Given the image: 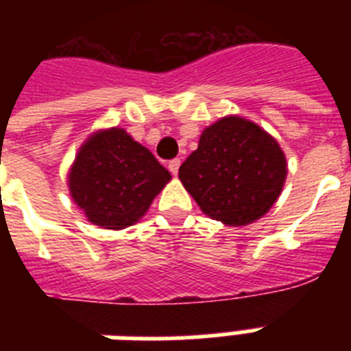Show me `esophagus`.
I'll use <instances>...</instances> for the list:
<instances>
[{"mask_svg": "<svg viewBox=\"0 0 351 351\" xmlns=\"http://www.w3.org/2000/svg\"><path fill=\"white\" fill-rule=\"evenodd\" d=\"M167 167H169L171 171V175H178V167H180V160L175 158V160H171L169 164H167Z\"/></svg>", "mask_w": 351, "mask_h": 351, "instance_id": "obj_1", "label": "esophagus"}]
</instances>
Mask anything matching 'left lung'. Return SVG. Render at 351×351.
<instances>
[{
  "label": "left lung",
  "mask_w": 351,
  "mask_h": 351,
  "mask_svg": "<svg viewBox=\"0 0 351 351\" xmlns=\"http://www.w3.org/2000/svg\"><path fill=\"white\" fill-rule=\"evenodd\" d=\"M288 175L275 138L242 117L206 127L178 178L209 219L231 228L253 224L277 202Z\"/></svg>",
  "instance_id": "1"
}]
</instances>
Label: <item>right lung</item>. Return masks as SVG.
Segmentation results:
<instances>
[{"instance_id": "right-lung-1", "label": "right lung", "mask_w": 351, "mask_h": 351, "mask_svg": "<svg viewBox=\"0 0 351 351\" xmlns=\"http://www.w3.org/2000/svg\"><path fill=\"white\" fill-rule=\"evenodd\" d=\"M169 180V171L121 127L93 132L67 175L71 198L85 219L114 231L136 224Z\"/></svg>"}]
</instances>
